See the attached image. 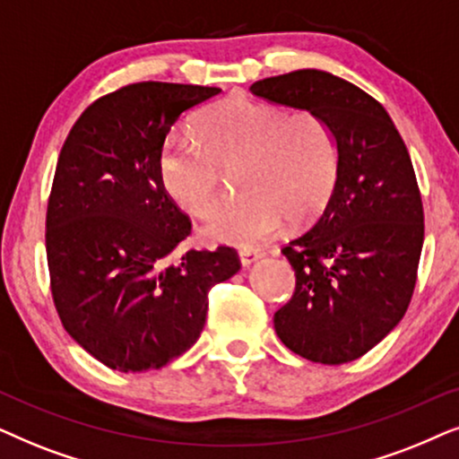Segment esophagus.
Segmentation results:
<instances>
[{
	"label": "esophagus",
	"mask_w": 459,
	"mask_h": 459,
	"mask_svg": "<svg viewBox=\"0 0 459 459\" xmlns=\"http://www.w3.org/2000/svg\"><path fill=\"white\" fill-rule=\"evenodd\" d=\"M260 258H262V254L255 252V249H241V252H239V260H241L243 266L254 264V262H258Z\"/></svg>",
	"instance_id": "1"
}]
</instances>
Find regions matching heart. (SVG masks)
Wrapping results in <instances>:
<instances>
[{
	"label": "heart",
	"instance_id": "obj_1",
	"mask_svg": "<svg viewBox=\"0 0 459 459\" xmlns=\"http://www.w3.org/2000/svg\"><path fill=\"white\" fill-rule=\"evenodd\" d=\"M201 147L172 140L161 152V182L182 210L207 218L220 204V168L241 166L246 195L220 210L205 235L230 246H260L287 218L302 224L319 213L335 182V146L327 127L308 111L226 100L197 124Z\"/></svg>",
	"mask_w": 459,
	"mask_h": 459
}]
</instances>
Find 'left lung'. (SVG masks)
Segmentation results:
<instances>
[{"label": "left lung", "instance_id": "8db88e82", "mask_svg": "<svg viewBox=\"0 0 459 459\" xmlns=\"http://www.w3.org/2000/svg\"><path fill=\"white\" fill-rule=\"evenodd\" d=\"M313 113L335 146V182L313 229L283 255L296 271L274 332L308 361H354L405 315L424 246V210L407 146L380 102L327 71L302 69L249 88Z\"/></svg>", "mask_w": 459, "mask_h": 459}]
</instances>
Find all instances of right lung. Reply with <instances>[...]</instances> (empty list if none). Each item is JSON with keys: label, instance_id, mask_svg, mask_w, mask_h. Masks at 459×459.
Masks as SVG:
<instances>
[{"label": "right lung", "instance_id": "1", "mask_svg": "<svg viewBox=\"0 0 459 459\" xmlns=\"http://www.w3.org/2000/svg\"><path fill=\"white\" fill-rule=\"evenodd\" d=\"M220 88L143 82L98 98L60 151L46 216L66 333L117 371L159 369L199 340L207 293L239 271L230 247L176 255L191 222L161 182L163 144Z\"/></svg>", "mask_w": 459, "mask_h": 459}]
</instances>
